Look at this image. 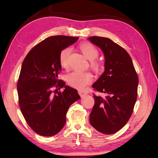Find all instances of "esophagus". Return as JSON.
Returning <instances> with one entry per match:
<instances>
[{
	"mask_svg": "<svg viewBox=\"0 0 158 158\" xmlns=\"http://www.w3.org/2000/svg\"><path fill=\"white\" fill-rule=\"evenodd\" d=\"M78 94H79V95H80L81 97H83V96H84V95H85L87 94V92H84V91H81V90H79V91H78Z\"/></svg>",
	"mask_w": 158,
	"mask_h": 158,
	"instance_id": "obj_1",
	"label": "esophagus"
}]
</instances>
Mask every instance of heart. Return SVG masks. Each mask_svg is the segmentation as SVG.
<instances>
[{
    "label": "heart",
    "mask_w": 158,
    "mask_h": 158,
    "mask_svg": "<svg viewBox=\"0 0 158 158\" xmlns=\"http://www.w3.org/2000/svg\"><path fill=\"white\" fill-rule=\"evenodd\" d=\"M79 48L86 58L90 60L89 65L92 70L98 71L101 69V63L97 60L99 56V51L89 43H84L80 44ZM71 49L69 47L63 49L59 54V64L62 68L68 67L69 59ZM67 82L70 86L74 88L82 89L84 88L92 80V76L88 73L80 71H74L67 76Z\"/></svg>",
    "instance_id": "1"
}]
</instances>
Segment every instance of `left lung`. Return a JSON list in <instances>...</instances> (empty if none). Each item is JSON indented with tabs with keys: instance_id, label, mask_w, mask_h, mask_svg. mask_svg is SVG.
<instances>
[{
	"instance_id": "8db88e82",
	"label": "left lung",
	"mask_w": 158,
	"mask_h": 158,
	"mask_svg": "<svg viewBox=\"0 0 158 158\" xmlns=\"http://www.w3.org/2000/svg\"><path fill=\"white\" fill-rule=\"evenodd\" d=\"M88 40L103 51L105 71L92 87L106 94L94 95L95 104L89 123L100 132L111 135L125 126L131 117L137 99L138 77L131 56L122 47L107 37L92 36Z\"/></svg>"
}]
</instances>
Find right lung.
I'll return each mask as SVG.
<instances>
[{"label": "right lung", "mask_w": 158, "mask_h": 158, "mask_svg": "<svg viewBox=\"0 0 158 158\" xmlns=\"http://www.w3.org/2000/svg\"><path fill=\"white\" fill-rule=\"evenodd\" d=\"M78 37L55 35L34 46L23 61L17 90L19 106L27 125L38 135L51 136L65 125L66 113L80 97L58 78L60 52ZM64 87L63 92L58 89Z\"/></svg>", "instance_id": "obj_1"}]
</instances>
